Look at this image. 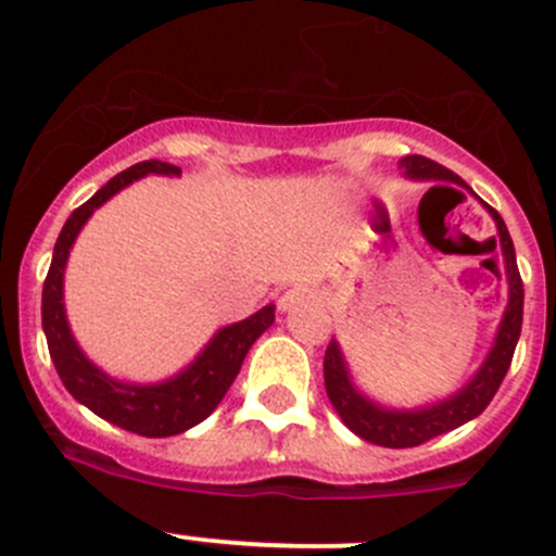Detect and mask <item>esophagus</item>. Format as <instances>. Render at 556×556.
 Here are the masks:
<instances>
[{
	"label": "esophagus",
	"instance_id": "1",
	"mask_svg": "<svg viewBox=\"0 0 556 556\" xmlns=\"http://www.w3.org/2000/svg\"><path fill=\"white\" fill-rule=\"evenodd\" d=\"M317 304V293L306 288H290L279 295V312H293L299 306H314Z\"/></svg>",
	"mask_w": 556,
	"mask_h": 556
}]
</instances>
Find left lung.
Returning a JSON list of instances; mask_svg holds the SVG:
<instances>
[{
	"label": "left lung",
	"mask_w": 556,
	"mask_h": 556,
	"mask_svg": "<svg viewBox=\"0 0 556 556\" xmlns=\"http://www.w3.org/2000/svg\"><path fill=\"white\" fill-rule=\"evenodd\" d=\"M397 169H401L403 177L417 179V182H454L463 190H468L473 199H479L457 174L446 169V166L435 164V161L425 159V155H406V159L397 161ZM479 204L484 206V210L490 212L492 220H495L497 233L490 237V252L495 250V247H501L503 277H506L508 285L506 312H503L501 325H497V333L495 339H492L490 352H486V357L481 361V366L476 368L473 377L459 387L457 392H452V395L441 397V401L435 403H425V406L401 408L379 403L377 397H371L366 390H361V384L352 377L344 350H341L339 341L330 339L323 363L325 392H328L330 406L336 408L341 422H344L352 433L361 435L363 441L387 446V450H406V446H419L425 444V441L435 439V435L450 433V430L479 417V414L490 406V401L495 397L503 377L508 374V366H511L514 350H517V341L521 333L525 288H521L517 252H514L511 233H508L506 223H503V217L497 215L490 204H484L481 199Z\"/></svg>",
	"instance_id": "left-lung-1"
}]
</instances>
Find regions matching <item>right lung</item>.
<instances>
[{"label": "right lung", "instance_id": "obj_1", "mask_svg": "<svg viewBox=\"0 0 556 556\" xmlns=\"http://www.w3.org/2000/svg\"><path fill=\"white\" fill-rule=\"evenodd\" d=\"M148 174L179 177L182 172L179 166L164 164V161H142L131 169L115 174L64 223L59 239H55L53 261H50V271L42 288V330L55 371L77 403H83L97 417L117 425V428L148 435V439H166V435H179L193 425L204 422L215 412L217 403L237 379L250 346L271 328L274 304L263 306L247 319L215 330V336L206 341L204 350L188 366L161 382H126V379L110 377L83 352L72 333L64 306L66 261L93 212Z\"/></svg>", "mask_w": 556, "mask_h": 556}]
</instances>
